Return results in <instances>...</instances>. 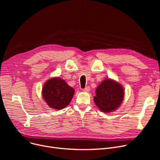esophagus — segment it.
Segmentation results:
<instances>
[{"label": "esophagus", "instance_id": "1", "mask_svg": "<svg viewBox=\"0 0 160 160\" xmlns=\"http://www.w3.org/2000/svg\"><path fill=\"white\" fill-rule=\"evenodd\" d=\"M83 91H85V92H88V91H90V88L89 86H87L84 89H83Z\"/></svg>", "mask_w": 160, "mask_h": 160}]
</instances>
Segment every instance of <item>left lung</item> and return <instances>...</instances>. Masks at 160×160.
<instances>
[{"instance_id": "left-lung-1", "label": "left lung", "mask_w": 160, "mask_h": 160, "mask_svg": "<svg viewBox=\"0 0 160 160\" xmlns=\"http://www.w3.org/2000/svg\"><path fill=\"white\" fill-rule=\"evenodd\" d=\"M124 98V89L117 82L104 80L96 89L94 102L100 110L110 112L118 108Z\"/></svg>"}]
</instances>
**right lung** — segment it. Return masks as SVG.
Returning a JSON list of instances; mask_svg holds the SVG:
<instances>
[{"instance_id": "add662e5", "label": "right lung", "mask_w": 160, "mask_h": 160, "mask_svg": "<svg viewBox=\"0 0 160 160\" xmlns=\"http://www.w3.org/2000/svg\"><path fill=\"white\" fill-rule=\"evenodd\" d=\"M74 90L62 78L48 80L43 88V99L55 110H62L68 105L73 97Z\"/></svg>"}]
</instances>
